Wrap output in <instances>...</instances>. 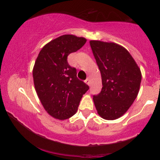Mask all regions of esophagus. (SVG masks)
<instances>
[{
    "label": "esophagus",
    "instance_id": "esophagus-1",
    "mask_svg": "<svg viewBox=\"0 0 160 160\" xmlns=\"http://www.w3.org/2000/svg\"><path fill=\"white\" fill-rule=\"evenodd\" d=\"M85 82L86 84H88V85H89V83H90V80H89V78L86 79V80H85Z\"/></svg>",
    "mask_w": 160,
    "mask_h": 160
}]
</instances>
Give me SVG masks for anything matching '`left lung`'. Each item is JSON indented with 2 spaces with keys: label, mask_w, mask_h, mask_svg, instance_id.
<instances>
[{
  "label": "left lung",
  "mask_w": 160,
  "mask_h": 160,
  "mask_svg": "<svg viewBox=\"0 0 160 160\" xmlns=\"http://www.w3.org/2000/svg\"><path fill=\"white\" fill-rule=\"evenodd\" d=\"M89 43L102 81L101 92L93 95L95 108L104 120H116L128 111L136 98L141 70L122 46L100 40H90Z\"/></svg>",
  "instance_id": "obj_1"
}]
</instances>
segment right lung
Instances as JSON below:
<instances>
[{
  "mask_svg": "<svg viewBox=\"0 0 160 160\" xmlns=\"http://www.w3.org/2000/svg\"><path fill=\"white\" fill-rule=\"evenodd\" d=\"M86 39L65 34L51 40L38 54L33 78L37 94L49 115L65 120L76 113L82 95L89 89L69 65L68 56L80 49Z\"/></svg>",
  "mask_w": 160,
  "mask_h": 160,
  "instance_id": "right-lung-1",
  "label": "right lung"
}]
</instances>
